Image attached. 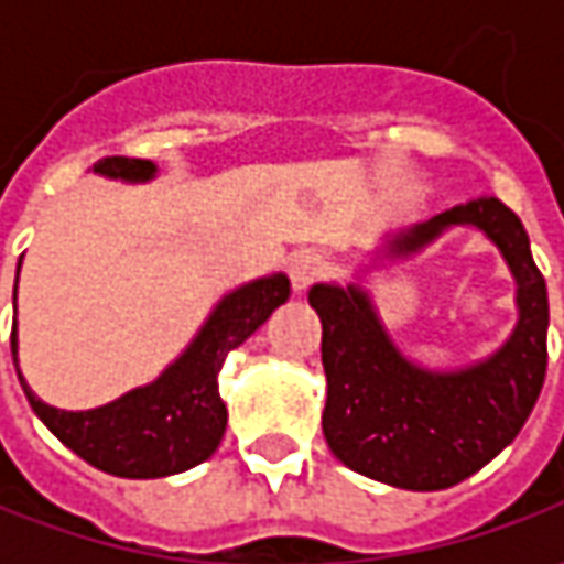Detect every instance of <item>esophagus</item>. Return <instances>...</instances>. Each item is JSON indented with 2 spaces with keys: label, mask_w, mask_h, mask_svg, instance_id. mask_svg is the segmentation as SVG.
<instances>
[{
  "label": "esophagus",
  "mask_w": 564,
  "mask_h": 564,
  "mask_svg": "<svg viewBox=\"0 0 564 564\" xmlns=\"http://www.w3.org/2000/svg\"><path fill=\"white\" fill-rule=\"evenodd\" d=\"M326 270H329V263L319 250H294L292 260H289V275H292V285L297 292L311 289Z\"/></svg>",
  "instance_id": "34e87169"
}]
</instances>
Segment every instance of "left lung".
Masks as SVG:
<instances>
[{
    "label": "left lung",
    "instance_id": "1",
    "mask_svg": "<svg viewBox=\"0 0 564 564\" xmlns=\"http://www.w3.org/2000/svg\"><path fill=\"white\" fill-rule=\"evenodd\" d=\"M474 226L514 275L518 326L487 360L462 370H423L379 323L360 285H314L307 301L323 323V436L338 462L401 489L455 487L492 462L531 417L546 377L550 301L521 219L496 197H477L389 238V257H411L445 228Z\"/></svg>",
    "mask_w": 564,
    "mask_h": 564
}]
</instances>
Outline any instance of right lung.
<instances>
[{
	"label": "right lung",
	"instance_id": "1",
	"mask_svg": "<svg viewBox=\"0 0 564 564\" xmlns=\"http://www.w3.org/2000/svg\"><path fill=\"white\" fill-rule=\"evenodd\" d=\"M94 172L121 182H150L156 165L150 160L106 156L94 165ZM289 294L292 285L282 272L235 289L216 304L185 355L169 364L163 377L124 392L102 408L58 411L33 395L21 370L18 379L33 414L87 465L128 480L182 474L206 462L223 443L228 411L219 399V370L228 351L253 336L272 311L289 301ZM11 358L18 360V323L11 326Z\"/></svg>",
	"mask_w": 564,
	"mask_h": 564
}]
</instances>
